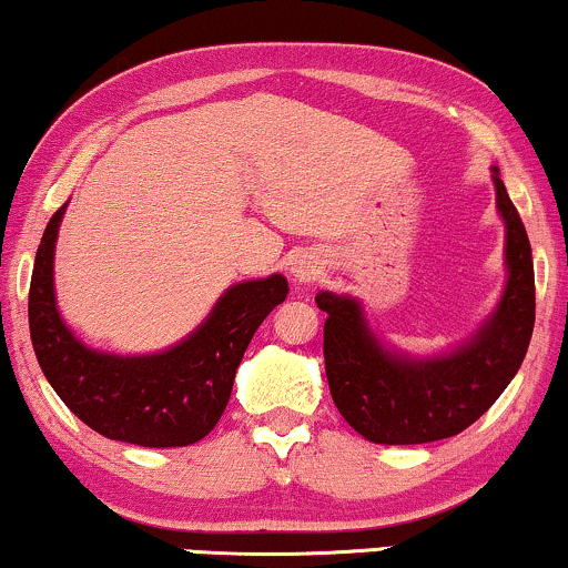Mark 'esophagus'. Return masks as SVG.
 Segmentation results:
<instances>
[{
    "label": "esophagus",
    "mask_w": 568,
    "mask_h": 568,
    "mask_svg": "<svg viewBox=\"0 0 568 568\" xmlns=\"http://www.w3.org/2000/svg\"><path fill=\"white\" fill-rule=\"evenodd\" d=\"M320 272V262L314 260L312 254H298L296 260L291 262V275L296 283H308Z\"/></svg>",
    "instance_id": "obj_1"
}]
</instances>
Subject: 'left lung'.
I'll return each instance as SVG.
<instances>
[{"label": "left lung", "mask_w": 568, "mask_h": 568, "mask_svg": "<svg viewBox=\"0 0 568 568\" xmlns=\"http://www.w3.org/2000/svg\"><path fill=\"white\" fill-rule=\"evenodd\" d=\"M493 170L495 206L506 227V285L475 333L435 356L385 346L369 327L362 301L317 293L327 312L325 369L343 419L372 443L416 445L454 437L498 400L524 356L535 327V267L527 231Z\"/></svg>", "instance_id": "8db88e82"}]
</instances>
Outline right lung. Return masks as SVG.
<instances>
[{"instance_id":"add662e5","label":"right lung","mask_w":568,"mask_h":568,"mask_svg":"<svg viewBox=\"0 0 568 568\" xmlns=\"http://www.w3.org/2000/svg\"><path fill=\"white\" fill-rule=\"evenodd\" d=\"M68 204L49 220L36 251L28 325L39 367L62 404L93 433L143 448H178L206 437L233 393L235 369L264 317L288 296V280L235 283L210 317L175 346L120 356L75 337L54 296V246Z\"/></svg>"}]
</instances>
